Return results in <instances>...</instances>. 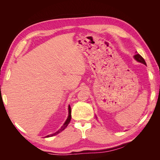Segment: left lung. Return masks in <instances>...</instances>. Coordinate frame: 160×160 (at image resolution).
Here are the masks:
<instances>
[{"instance_id": "left-lung-1", "label": "left lung", "mask_w": 160, "mask_h": 160, "mask_svg": "<svg viewBox=\"0 0 160 160\" xmlns=\"http://www.w3.org/2000/svg\"><path fill=\"white\" fill-rule=\"evenodd\" d=\"M134 58H135V59L136 60V61H138V62H142V63H143L144 65H146V61H145V60L143 59V58L141 55H140L139 54L135 55L134 56Z\"/></svg>"}]
</instances>
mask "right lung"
<instances>
[{"label": "right lung", "mask_w": 160, "mask_h": 160, "mask_svg": "<svg viewBox=\"0 0 160 160\" xmlns=\"http://www.w3.org/2000/svg\"><path fill=\"white\" fill-rule=\"evenodd\" d=\"M71 109L70 105H69V116H68V118H67V120H66V122H65V123L63 124V125H62V126L61 128V129H60L59 130H58L57 132H55V133H52V134H51V135H47V136H45V137H46V138L52 137V136H53V135H57V134H58V133H59L60 132H61L62 131L64 130V129L66 128V127L67 126V125H68V124L69 123L70 121H71Z\"/></svg>", "instance_id": "1"}]
</instances>
